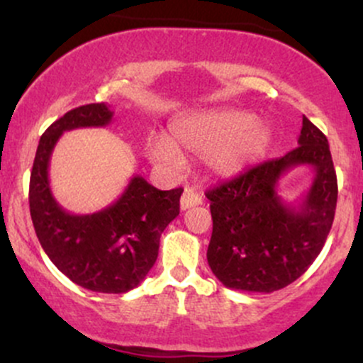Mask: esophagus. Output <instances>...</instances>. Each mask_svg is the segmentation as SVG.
Returning <instances> with one entry per match:
<instances>
[{
	"label": "esophagus",
	"mask_w": 363,
	"mask_h": 363,
	"mask_svg": "<svg viewBox=\"0 0 363 363\" xmlns=\"http://www.w3.org/2000/svg\"><path fill=\"white\" fill-rule=\"evenodd\" d=\"M201 196L198 193H194L193 189H189V187H186L184 193L181 196V210H187V208H193V206H198L201 205Z\"/></svg>",
	"instance_id": "obj_1"
}]
</instances>
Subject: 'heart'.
Returning <instances> with one entry per match:
<instances>
[{
	"instance_id": "b5f03b06",
	"label": "heart",
	"mask_w": 363,
	"mask_h": 363,
	"mask_svg": "<svg viewBox=\"0 0 363 363\" xmlns=\"http://www.w3.org/2000/svg\"><path fill=\"white\" fill-rule=\"evenodd\" d=\"M273 131L264 121L254 119L240 109H211L193 112L176 119L169 138L148 141V155L157 164L177 169L181 152L205 157L218 177H235L268 152Z\"/></svg>"
}]
</instances>
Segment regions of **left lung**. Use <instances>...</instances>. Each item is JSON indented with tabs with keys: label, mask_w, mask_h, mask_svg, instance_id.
<instances>
[{
	"label": "left lung",
	"mask_w": 363,
	"mask_h": 363,
	"mask_svg": "<svg viewBox=\"0 0 363 363\" xmlns=\"http://www.w3.org/2000/svg\"><path fill=\"white\" fill-rule=\"evenodd\" d=\"M297 164L316 176L298 207L277 196L279 177ZM213 218L208 264L225 286L245 291L285 289L319 256L335 220L338 181L328 138L302 118L298 147L206 191Z\"/></svg>",
	"instance_id": "obj_1"
}]
</instances>
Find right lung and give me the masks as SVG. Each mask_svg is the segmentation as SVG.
Returning a JSON list of instances; mask_svg holds the SVG:
<instances>
[{"instance_id": "obj_1", "label": "right lung", "mask_w": 363, "mask_h": 363, "mask_svg": "<svg viewBox=\"0 0 363 363\" xmlns=\"http://www.w3.org/2000/svg\"><path fill=\"white\" fill-rule=\"evenodd\" d=\"M112 114L104 102L86 104L45 129L34 158L28 203L37 239L62 274L86 290L124 294L138 286L155 264L162 232L179 215L182 187L160 191L135 176L106 210L72 215L54 199L48 172L62 133L107 126Z\"/></svg>"}]
</instances>
